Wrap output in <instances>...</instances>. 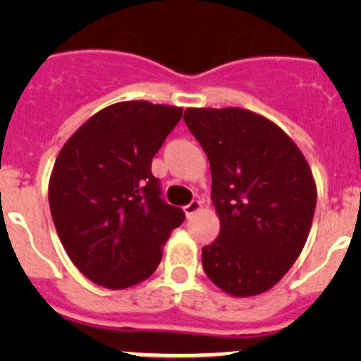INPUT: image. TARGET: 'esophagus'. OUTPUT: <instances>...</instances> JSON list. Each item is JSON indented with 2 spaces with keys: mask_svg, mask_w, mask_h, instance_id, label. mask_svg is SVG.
I'll return each mask as SVG.
<instances>
[{
  "mask_svg": "<svg viewBox=\"0 0 361 361\" xmlns=\"http://www.w3.org/2000/svg\"><path fill=\"white\" fill-rule=\"evenodd\" d=\"M201 209V201H192L190 204H187V206L183 207L185 214H187V218H192V214L197 213V211Z\"/></svg>",
  "mask_w": 361,
  "mask_h": 361,
  "instance_id": "obj_1",
  "label": "esophagus"
}]
</instances>
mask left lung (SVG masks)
<instances>
[{
  "label": "left lung",
  "instance_id": "obj_1",
  "mask_svg": "<svg viewBox=\"0 0 361 361\" xmlns=\"http://www.w3.org/2000/svg\"><path fill=\"white\" fill-rule=\"evenodd\" d=\"M206 152L220 234L202 248L207 278L228 295L267 292L297 260L316 207L311 167L271 120L243 108H188Z\"/></svg>",
  "mask_w": 361,
  "mask_h": 361
}]
</instances>
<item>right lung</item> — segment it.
<instances>
[{"label": "right lung", "instance_id": "add662e5", "mask_svg": "<svg viewBox=\"0 0 361 361\" xmlns=\"http://www.w3.org/2000/svg\"><path fill=\"white\" fill-rule=\"evenodd\" d=\"M183 110L116 103L90 116L54 164L49 204L64 250L85 278L111 290L145 281L185 220L162 199L152 159Z\"/></svg>", "mask_w": 361, "mask_h": 361}]
</instances>
